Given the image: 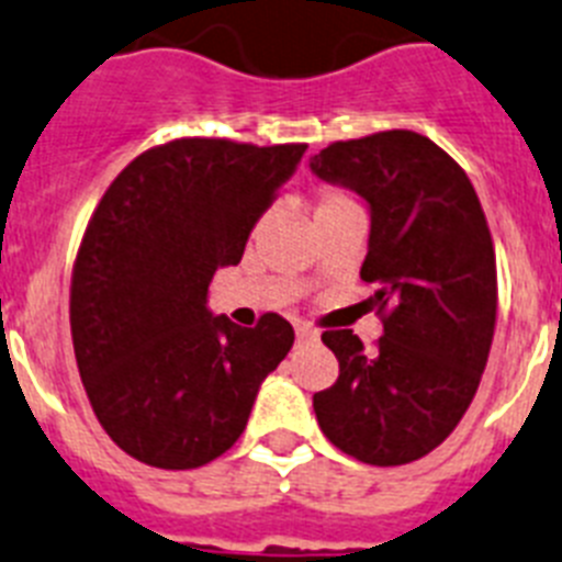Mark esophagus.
I'll use <instances>...</instances> for the list:
<instances>
[{
  "label": "esophagus",
  "mask_w": 562,
  "mask_h": 562,
  "mask_svg": "<svg viewBox=\"0 0 562 562\" xmlns=\"http://www.w3.org/2000/svg\"><path fill=\"white\" fill-rule=\"evenodd\" d=\"M295 335H299V340H315L318 338V329L310 327V324H301V327H295Z\"/></svg>",
  "instance_id": "1"
}]
</instances>
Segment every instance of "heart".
Here are the masks:
<instances>
[{
	"label": "heart",
	"instance_id": "1",
	"mask_svg": "<svg viewBox=\"0 0 562 562\" xmlns=\"http://www.w3.org/2000/svg\"><path fill=\"white\" fill-rule=\"evenodd\" d=\"M347 210H361L355 195H349L344 187L335 184L318 187V193H315V218H324V215L333 213H347Z\"/></svg>",
	"mask_w": 562,
	"mask_h": 562
}]
</instances>
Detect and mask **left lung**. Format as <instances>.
Returning a JSON list of instances; mask_svg holds the SVG:
<instances>
[{"label": "left lung", "instance_id": "left-lung-1", "mask_svg": "<svg viewBox=\"0 0 562 562\" xmlns=\"http://www.w3.org/2000/svg\"><path fill=\"white\" fill-rule=\"evenodd\" d=\"M310 167L369 201L361 278L383 324L372 352L352 329L321 335L338 381L315 392V418L349 458L404 467L452 435L481 386L497 321L486 215L463 167L420 133L333 142Z\"/></svg>", "mask_w": 562, "mask_h": 562}]
</instances>
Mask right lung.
Returning a JSON list of instances; mask_svg holds the SVG:
<instances>
[{
	"label": "right lung",
	"mask_w": 562,
	"mask_h": 562,
	"mask_svg": "<svg viewBox=\"0 0 562 562\" xmlns=\"http://www.w3.org/2000/svg\"><path fill=\"white\" fill-rule=\"evenodd\" d=\"M306 144L172 138L104 190L70 278L79 375L110 440L156 469H195L241 438L258 386L292 349L278 313L252 329L207 310Z\"/></svg>",
	"instance_id": "right-lung-1"
}]
</instances>
